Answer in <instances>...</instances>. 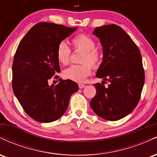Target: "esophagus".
Listing matches in <instances>:
<instances>
[{"label": "esophagus", "instance_id": "1", "mask_svg": "<svg viewBox=\"0 0 157 157\" xmlns=\"http://www.w3.org/2000/svg\"><path fill=\"white\" fill-rule=\"evenodd\" d=\"M78 86H79V88H80V89H82V88H84L85 86V85L84 84H82V83H79L78 84Z\"/></svg>", "mask_w": 157, "mask_h": 157}]
</instances>
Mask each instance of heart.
I'll list each match as a JSON object with an SVG mask.
<instances>
[{"instance_id":"b5f03b06","label":"heart","mask_w":157,"mask_h":157,"mask_svg":"<svg viewBox=\"0 0 157 157\" xmlns=\"http://www.w3.org/2000/svg\"><path fill=\"white\" fill-rule=\"evenodd\" d=\"M71 44L75 50L83 52L81 57L80 62L85 63L73 65L64 70L63 77L70 80L77 82H83L86 77L90 75L91 71L90 64L93 68L98 67L100 62V54L95 48L94 40L89 36L81 34L71 40ZM71 50L65 42H61L56 49V56L57 61L60 64L67 65L69 63ZM86 62H88L90 65Z\"/></svg>"}]
</instances>
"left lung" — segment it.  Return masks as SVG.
<instances>
[{"label":"left lung","instance_id":"left-lung-1","mask_svg":"<svg viewBox=\"0 0 157 157\" xmlns=\"http://www.w3.org/2000/svg\"><path fill=\"white\" fill-rule=\"evenodd\" d=\"M93 35L100 40L103 54L96 77L109 85L94 84L97 93L90 105L101 118L116 121L132 112L140 100L145 82L142 56L132 39L117 25L97 27Z\"/></svg>","mask_w":157,"mask_h":157}]
</instances>
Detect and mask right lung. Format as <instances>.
Here are the masks:
<instances>
[{
    "label": "right lung",
    "instance_id": "right-lung-1",
    "mask_svg": "<svg viewBox=\"0 0 157 157\" xmlns=\"http://www.w3.org/2000/svg\"><path fill=\"white\" fill-rule=\"evenodd\" d=\"M77 29L38 23L17 46L12 64V89L25 112L36 121L58 120L66 112L70 97L78 91L77 82L70 80L48 85L49 79L60 71L57 46Z\"/></svg>",
    "mask_w": 157,
    "mask_h": 157
}]
</instances>
